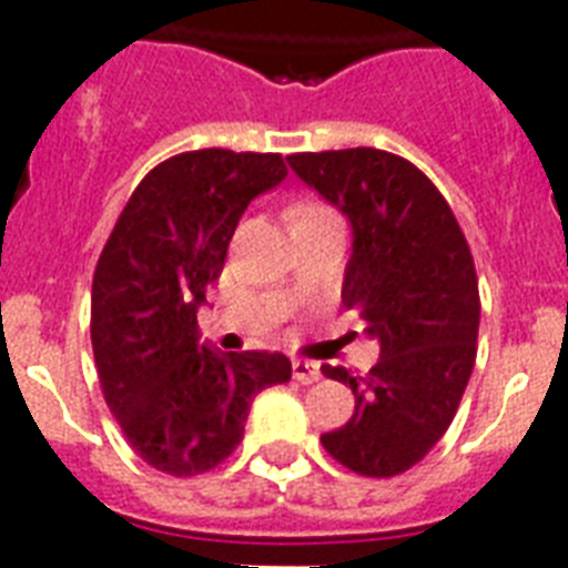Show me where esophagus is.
<instances>
[{
    "mask_svg": "<svg viewBox=\"0 0 568 568\" xmlns=\"http://www.w3.org/2000/svg\"><path fill=\"white\" fill-rule=\"evenodd\" d=\"M292 374L297 383H315L321 377V365L312 363V359H292Z\"/></svg>",
    "mask_w": 568,
    "mask_h": 568,
    "instance_id": "34e87169",
    "label": "esophagus"
}]
</instances>
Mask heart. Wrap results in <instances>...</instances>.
<instances>
[{
  "instance_id": "heart-1",
  "label": "heart",
  "mask_w": 568,
  "mask_h": 568,
  "mask_svg": "<svg viewBox=\"0 0 568 568\" xmlns=\"http://www.w3.org/2000/svg\"><path fill=\"white\" fill-rule=\"evenodd\" d=\"M312 209H321V205H297L294 212H312Z\"/></svg>"
}]
</instances>
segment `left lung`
<instances>
[{"label": "left lung", "mask_w": 568, "mask_h": 568, "mask_svg": "<svg viewBox=\"0 0 568 568\" xmlns=\"http://www.w3.org/2000/svg\"><path fill=\"white\" fill-rule=\"evenodd\" d=\"M288 164L347 214L354 253L342 303L379 342L365 377L321 365L356 397L351 422L324 433L321 445L356 475L395 477L445 436L475 368V258L448 200L400 155L356 146L294 153Z\"/></svg>", "instance_id": "1"}]
</instances>
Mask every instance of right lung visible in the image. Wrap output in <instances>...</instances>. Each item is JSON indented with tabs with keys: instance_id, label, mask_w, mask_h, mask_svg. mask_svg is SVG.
I'll return each instance as SVG.
<instances>
[{
	"instance_id": "obj_1",
	"label": "right lung",
	"mask_w": 568,
	"mask_h": 568,
	"mask_svg": "<svg viewBox=\"0 0 568 568\" xmlns=\"http://www.w3.org/2000/svg\"><path fill=\"white\" fill-rule=\"evenodd\" d=\"M285 173L280 153L173 155L141 180L102 247L91 288L102 395L138 457L164 475L221 466L253 397L292 379L283 354H221L196 333L241 214Z\"/></svg>"
}]
</instances>
